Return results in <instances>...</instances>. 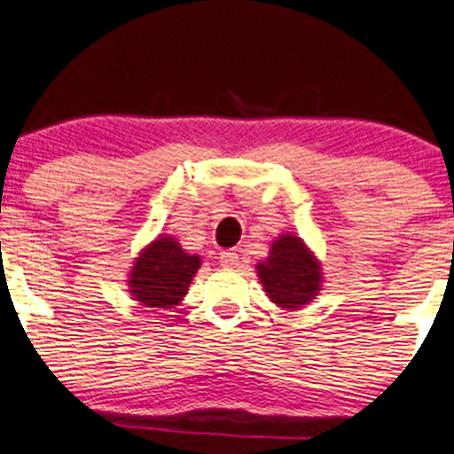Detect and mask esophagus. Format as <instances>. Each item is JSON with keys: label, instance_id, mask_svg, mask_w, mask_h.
<instances>
[{"label": "esophagus", "instance_id": "1", "mask_svg": "<svg viewBox=\"0 0 454 454\" xmlns=\"http://www.w3.org/2000/svg\"><path fill=\"white\" fill-rule=\"evenodd\" d=\"M220 262H222V267H226V269L237 267V264H239V254L234 252V249H226V252L220 254Z\"/></svg>", "mask_w": 454, "mask_h": 454}]
</instances>
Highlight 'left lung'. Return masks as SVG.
I'll use <instances>...</instances> for the list:
<instances>
[{"label": "left lung", "instance_id": "1", "mask_svg": "<svg viewBox=\"0 0 454 454\" xmlns=\"http://www.w3.org/2000/svg\"><path fill=\"white\" fill-rule=\"evenodd\" d=\"M264 293L281 309H301L322 290V264L299 234L284 232L270 243L269 256L256 264Z\"/></svg>", "mask_w": 454, "mask_h": 454}]
</instances>
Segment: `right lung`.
<instances>
[{
	"label": "right lung",
	"mask_w": 454,
	"mask_h": 454,
	"mask_svg": "<svg viewBox=\"0 0 454 454\" xmlns=\"http://www.w3.org/2000/svg\"><path fill=\"white\" fill-rule=\"evenodd\" d=\"M202 258L181 247L170 234H158L140 249L128 273V293L151 309H175L187 294Z\"/></svg>",
	"instance_id": "obj_1"
}]
</instances>
